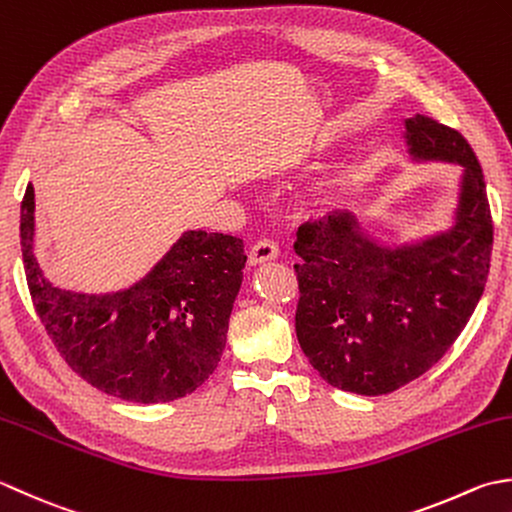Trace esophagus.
Wrapping results in <instances>:
<instances>
[{
    "instance_id": "1",
    "label": "esophagus",
    "mask_w": 512,
    "mask_h": 512,
    "mask_svg": "<svg viewBox=\"0 0 512 512\" xmlns=\"http://www.w3.org/2000/svg\"><path fill=\"white\" fill-rule=\"evenodd\" d=\"M278 256V245L271 241V238H260L249 249V263L252 265H260L267 263V260H274Z\"/></svg>"
}]
</instances>
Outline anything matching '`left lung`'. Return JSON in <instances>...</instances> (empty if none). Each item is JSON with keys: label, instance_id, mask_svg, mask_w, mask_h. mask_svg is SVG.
<instances>
[{"label": "left lung", "instance_id": "8db88e82", "mask_svg": "<svg viewBox=\"0 0 512 512\" xmlns=\"http://www.w3.org/2000/svg\"><path fill=\"white\" fill-rule=\"evenodd\" d=\"M417 163L462 165L453 225L384 247L336 210L298 227L296 336L331 387L384 395L420 378L451 349L484 294L493 221L482 168L460 132L424 114L404 119Z\"/></svg>", "mask_w": 512, "mask_h": 512}]
</instances>
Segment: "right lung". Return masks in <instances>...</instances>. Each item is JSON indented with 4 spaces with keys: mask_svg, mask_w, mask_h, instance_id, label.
<instances>
[{
    "mask_svg": "<svg viewBox=\"0 0 512 512\" xmlns=\"http://www.w3.org/2000/svg\"><path fill=\"white\" fill-rule=\"evenodd\" d=\"M22 254L35 311L79 378L114 398H185L221 362L243 283V241L190 229L139 283L79 294L50 283L35 258V190L22 201Z\"/></svg>",
    "mask_w": 512,
    "mask_h": 512,
    "instance_id": "1",
    "label": "right lung"
}]
</instances>
